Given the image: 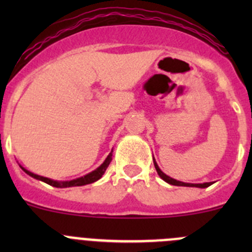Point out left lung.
Masks as SVG:
<instances>
[{
    "instance_id": "1",
    "label": "left lung",
    "mask_w": 252,
    "mask_h": 252,
    "mask_svg": "<svg viewBox=\"0 0 252 252\" xmlns=\"http://www.w3.org/2000/svg\"><path fill=\"white\" fill-rule=\"evenodd\" d=\"M154 164H155V168H156V171H157V174H158L159 177H161L162 179L164 180V182L168 183V184H171V185H177V187L201 188V189H204V188H207V187H210V185H212V184H213V182H212V183H200V184H192V183H184V182H179V180L173 179V178H171V177H168V175H167V174H164L163 172H162L161 169H159L158 164H157L156 159H155V158H154Z\"/></svg>"
}]
</instances>
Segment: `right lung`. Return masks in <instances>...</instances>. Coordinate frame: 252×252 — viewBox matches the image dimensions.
Returning <instances> with one entry per match:
<instances>
[{"mask_svg":"<svg viewBox=\"0 0 252 252\" xmlns=\"http://www.w3.org/2000/svg\"><path fill=\"white\" fill-rule=\"evenodd\" d=\"M112 152H113V150L110 152V155H108L107 157H106V159L103 161V163L101 164L100 167H97V168L95 169V171L90 172V173H88L86 175H84V177H80V178H77V179H73V180H65V182H58V180H53V179H50V178H46V177H41V175H37V174H34L32 173L30 171H28V169H25L24 167L20 166V168L23 169V171L25 172L27 174H29L30 177L35 178V179L37 180H41V182L46 183V184L51 185V187H55V188H70V187H83V185H86V184H91V183L96 182V180L100 179L101 177H102L103 174H105L106 169H107L108 164L111 163L112 161Z\"/></svg>","mask_w":252,"mask_h":252,"instance_id":"add662e5","label":"right lung"}]
</instances>
